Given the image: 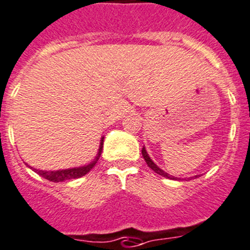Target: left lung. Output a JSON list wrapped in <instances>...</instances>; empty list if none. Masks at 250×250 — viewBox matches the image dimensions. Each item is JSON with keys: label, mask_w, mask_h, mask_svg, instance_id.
<instances>
[{"label": "left lung", "mask_w": 250, "mask_h": 250, "mask_svg": "<svg viewBox=\"0 0 250 250\" xmlns=\"http://www.w3.org/2000/svg\"><path fill=\"white\" fill-rule=\"evenodd\" d=\"M142 155H143V158H144V160H146V165H148V167H150V169L153 170L154 172H157V174L162 175V176H164V178H167V179H171V180H176V179H178V178H175V176H171V175H169L167 172H165L163 169H160V167H158V165L150 159V157L148 155V153H146V148H144V146H143V149H142ZM195 178H196V176H195ZM190 179H192V178H190Z\"/></svg>", "instance_id": "left-lung-1"}]
</instances>
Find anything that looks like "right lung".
Segmentation results:
<instances>
[{"mask_svg":"<svg viewBox=\"0 0 250 250\" xmlns=\"http://www.w3.org/2000/svg\"><path fill=\"white\" fill-rule=\"evenodd\" d=\"M102 148H104V137L101 138V142H100V149L99 153H97L96 158L87 165H83V167H71V169H65V170H57V171H46V170H37L33 169L37 174H39L41 176H43L44 179L49 181H53V183H60V181L65 180H71V179H79L83 175L87 174L91 169H92L95 165H96L97 160H99L100 155L102 153ZM29 167V165H28ZM32 169V167H30Z\"/></svg>","mask_w":250,"mask_h":250,"instance_id":"obj_1","label":"right lung"}]
</instances>
